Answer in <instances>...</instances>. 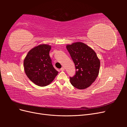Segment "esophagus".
<instances>
[{"label":"esophagus","mask_w":127,"mask_h":127,"mask_svg":"<svg viewBox=\"0 0 127 127\" xmlns=\"http://www.w3.org/2000/svg\"><path fill=\"white\" fill-rule=\"evenodd\" d=\"M60 70L61 71H64V67H62L60 69Z\"/></svg>","instance_id":"34e87169"}]
</instances>
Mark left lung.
<instances>
[{"mask_svg":"<svg viewBox=\"0 0 127 127\" xmlns=\"http://www.w3.org/2000/svg\"><path fill=\"white\" fill-rule=\"evenodd\" d=\"M67 49L75 64V75L70 77L71 85L78 89H85L96 79L100 61L93 49L82 42L67 45Z\"/></svg>","mask_w":127,"mask_h":127,"instance_id":"8db88e82","label":"left lung"}]
</instances>
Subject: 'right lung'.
I'll return each instance as SVG.
<instances>
[{
	"label": "right lung",
	"mask_w": 127,
	"mask_h": 127,
	"mask_svg": "<svg viewBox=\"0 0 127 127\" xmlns=\"http://www.w3.org/2000/svg\"><path fill=\"white\" fill-rule=\"evenodd\" d=\"M51 48L47 44L38 45L31 50L24 60L26 75L36 85H48L58 73L49 56Z\"/></svg>",
	"instance_id": "obj_1"
}]
</instances>
